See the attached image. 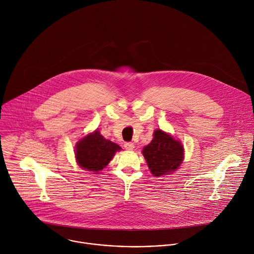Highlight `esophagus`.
<instances>
[{"label":"esophagus","instance_id":"1","mask_svg":"<svg viewBox=\"0 0 254 254\" xmlns=\"http://www.w3.org/2000/svg\"><path fill=\"white\" fill-rule=\"evenodd\" d=\"M125 148H126V150H127V151H133L134 144H133L132 142H126V143H125Z\"/></svg>","mask_w":254,"mask_h":254}]
</instances>
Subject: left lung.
I'll return each instance as SVG.
<instances>
[{
  "label": "left lung",
  "instance_id": "left-lung-1",
  "mask_svg": "<svg viewBox=\"0 0 254 254\" xmlns=\"http://www.w3.org/2000/svg\"><path fill=\"white\" fill-rule=\"evenodd\" d=\"M153 136L152 141L141 151L151 173L156 177L174 173L184 161L182 142L161 128H157Z\"/></svg>",
  "mask_w": 254,
  "mask_h": 254
}]
</instances>
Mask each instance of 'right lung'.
<instances>
[{
  "instance_id": "1",
  "label": "right lung",
  "mask_w": 254,
  "mask_h": 254,
  "mask_svg": "<svg viewBox=\"0 0 254 254\" xmlns=\"http://www.w3.org/2000/svg\"><path fill=\"white\" fill-rule=\"evenodd\" d=\"M121 150L118 143L103 137L96 128L76 142L74 154L81 169L98 175Z\"/></svg>"
}]
</instances>
